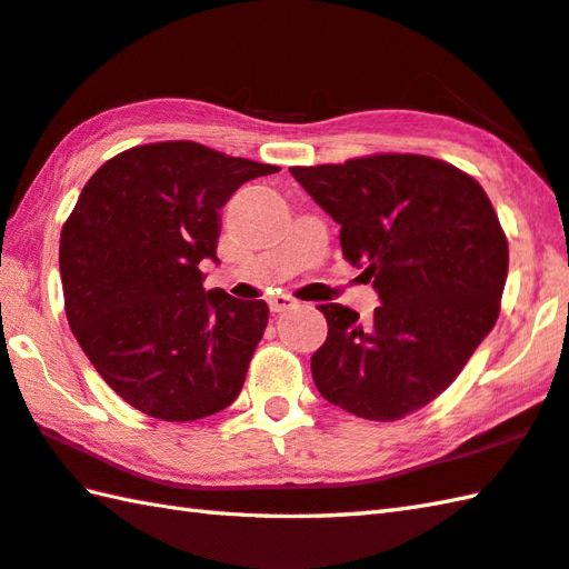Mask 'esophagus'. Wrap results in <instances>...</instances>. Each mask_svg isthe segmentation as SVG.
<instances>
[{
  "mask_svg": "<svg viewBox=\"0 0 569 569\" xmlns=\"http://www.w3.org/2000/svg\"><path fill=\"white\" fill-rule=\"evenodd\" d=\"M291 306H293V298L291 296H273V298H269L271 313H283V310H288Z\"/></svg>",
  "mask_w": 569,
  "mask_h": 569,
  "instance_id": "esophagus-1",
  "label": "esophagus"
}]
</instances>
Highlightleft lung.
<instances>
[{"label":"left lung","instance_id":"8db88e82","mask_svg":"<svg viewBox=\"0 0 569 569\" xmlns=\"http://www.w3.org/2000/svg\"><path fill=\"white\" fill-rule=\"evenodd\" d=\"M340 224L342 256L380 296L375 316L318 306L328 338L310 358L330 405L395 421L447 389L496 326L508 241L473 177L425 154L291 167Z\"/></svg>","mask_w":569,"mask_h":569}]
</instances>
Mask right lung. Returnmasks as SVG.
I'll return each instance as SVG.
<instances>
[{
  "instance_id": "right-lung-1",
  "label": "right lung",
  "mask_w": 569,
  "mask_h": 569,
  "mask_svg": "<svg viewBox=\"0 0 569 569\" xmlns=\"http://www.w3.org/2000/svg\"><path fill=\"white\" fill-rule=\"evenodd\" d=\"M278 170L174 140L120 152L86 182L61 229L66 318L130 407L194 421L239 397L269 306L204 291L199 263H219L229 197Z\"/></svg>"
}]
</instances>
